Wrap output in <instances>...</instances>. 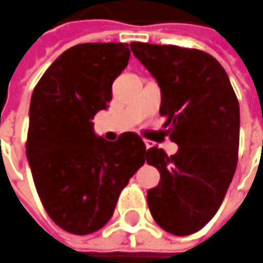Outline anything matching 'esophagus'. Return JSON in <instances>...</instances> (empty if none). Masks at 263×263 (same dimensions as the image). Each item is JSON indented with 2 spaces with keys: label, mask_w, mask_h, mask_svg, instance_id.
<instances>
[{
  "label": "esophagus",
  "mask_w": 263,
  "mask_h": 263,
  "mask_svg": "<svg viewBox=\"0 0 263 263\" xmlns=\"http://www.w3.org/2000/svg\"><path fill=\"white\" fill-rule=\"evenodd\" d=\"M144 144H145V148H147V149L153 147V142H151V141H148V140H144Z\"/></svg>",
  "instance_id": "1"
}]
</instances>
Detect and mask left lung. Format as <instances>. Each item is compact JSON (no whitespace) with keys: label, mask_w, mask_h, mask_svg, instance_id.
Listing matches in <instances>:
<instances>
[{"label":"left lung","mask_w":263,"mask_h":263,"mask_svg":"<svg viewBox=\"0 0 263 263\" xmlns=\"http://www.w3.org/2000/svg\"><path fill=\"white\" fill-rule=\"evenodd\" d=\"M132 53L161 91L160 114L179 149H147L159 185L147 194L149 213L163 230L187 236L218 211L237 166L240 110L227 72L210 53L172 45L132 42Z\"/></svg>","instance_id":"8db88e82"}]
</instances>
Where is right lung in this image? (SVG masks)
<instances>
[{"instance_id":"obj_1","label":"right lung","mask_w":263,"mask_h":263,"mask_svg":"<svg viewBox=\"0 0 263 263\" xmlns=\"http://www.w3.org/2000/svg\"><path fill=\"white\" fill-rule=\"evenodd\" d=\"M129 55L126 43L76 45L53 61L33 90L29 166L48 215L72 234L100 230L145 161V145L137 134L106 141L91 122L109 107L112 84Z\"/></svg>"}]
</instances>
